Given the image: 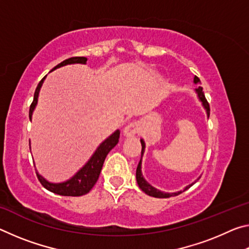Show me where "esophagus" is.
I'll list each match as a JSON object with an SVG mask.
<instances>
[{
	"label": "esophagus",
	"instance_id": "34e87169",
	"mask_svg": "<svg viewBox=\"0 0 249 249\" xmlns=\"http://www.w3.org/2000/svg\"><path fill=\"white\" fill-rule=\"evenodd\" d=\"M141 129V125L138 122H132L124 128V135L125 136H135Z\"/></svg>",
	"mask_w": 249,
	"mask_h": 249
}]
</instances>
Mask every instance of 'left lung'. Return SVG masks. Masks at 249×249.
Listing matches in <instances>:
<instances>
[{"label":"left lung","mask_w":249,"mask_h":249,"mask_svg":"<svg viewBox=\"0 0 249 249\" xmlns=\"http://www.w3.org/2000/svg\"><path fill=\"white\" fill-rule=\"evenodd\" d=\"M199 81H200V79L196 75V77H195V83H197ZM196 92H197V95H199L200 100L202 101V103H203L204 107L206 108L208 115H210V104L208 102V100L205 99L204 92L202 91V88L201 87L197 88ZM141 142H142V153H144V150H145V142H144V141H141ZM136 180H137L138 187H140L142 190L146 193V195H148L150 196H155V197H169V196H178V195H180V193H182L183 191H185V190H187V189H189L192 185V184L188 185V187L185 188L183 191H180L178 193H165V192L159 191V190H157V189H155V188L151 187V185L148 182H147V181L144 178H142V171H141V161H140V163H138L137 169H136Z\"/></svg>","instance_id":"1"}]
</instances>
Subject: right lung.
Returning <instances> with one entry per match:
<instances>
[{
  "label": "right lung",
  "mask_w": 249,
  "mask_h": 249,
  "mask_svg": "<svg viewBox=\"0 0 249 249\" xmlns=\"http://www.w3.org/2000/svg\"><path fill=\"white\" fill-rule=\"evenodd\" d=\"M88 59L86 57H71L69 59H66L60 64L57 65L53 69L59 68V67L68 65V64H87ZM45 77L40 80L38 86H37L35 93H34V100L29 107V119H32L33 109L35 108V105L37 103V98H38L39 89L41 84L44 82ZM120 138V132L116 130L114 134H112L107 141H104L102 144L92 156L91 159L88 161V163L84 166L81 170H80L73 178L67 181L64 183H50L48 181H46L44 178L37 174V178H38L39 182L43 184V187L47 189V190L52 191L56 195L59 196H80L87 195L88 192L91 191V189L94 187V184L98 181L101 170H102L103 163L105 157L109 153L113 147H115L117 142H119Z\"/></svg>",
  "instance_id": "1"
}]
</instances>
